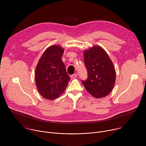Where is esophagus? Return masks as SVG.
I'll use <instances>...</instances> for the list:
<instances>
[{
    "label": "esophagus",
    "mask_w": 146,
    "mask_h": 146,
    "mask_svg": "<svg viewBox=\"0 0 146 146\" xmlns=\"http://www.w3.org/2000/svg\"><path fill=\"white\" fill-rule=\"evenodd\" d=\"M70 77H71V78H76V77H77V73H74V74L71 75Z\"/></svg>",
    "instance_id": "obj_1"
}]
</instances>
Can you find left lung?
<instances>
[{"instance_id": "1", "label": "left lung", "mask_w": 146, "mask_h": 146, "mask_svg": "<svg viewBox=\"0 0 146 146\" xmlns=\"http://www.w3.org/2000/svg\"><path fill=\"white\" fill-rule=\"evenodd\" d=\"M84 60L88 78L81 83L94 97H105L111 92L115 82V70L111 59L105 50L95 46L84 50Z\"/></svg>"}]
</instances>
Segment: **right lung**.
Wrapping results in <instances>:
<instances>
[{
    "label": "right lung",
    "mask_w": 146,
    "mask_h": 146,
    "mask_svg": "<svg viewBox=\"0 0 146 146\" xmlns=\"http://www.w3.org/2000/svg\"><path fill=\"white\" fill-rule=\"evenodd\" d=\"M64 49L57 45L48 47L40 58L35 69V82L40 94L53 100L64 93L70 77L62 60Z\"/></svg>",
    "instance_id": "obj_1"
}]
</instances>
